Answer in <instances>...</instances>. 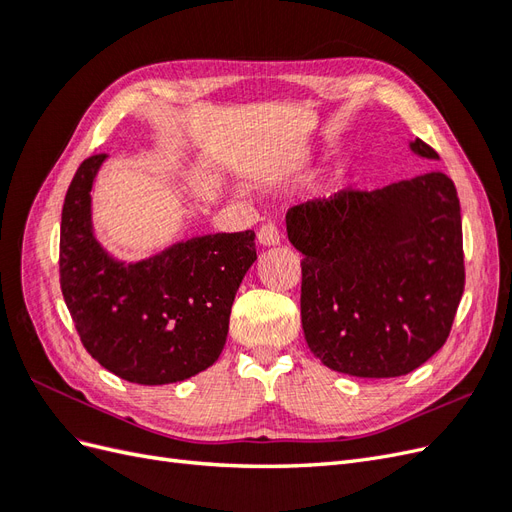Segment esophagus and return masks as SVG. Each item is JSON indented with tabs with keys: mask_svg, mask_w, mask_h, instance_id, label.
Listing matches in <instances>:
<instances>
[{
	"mask_svg": "<svg viewBox=\"0 0 512 512\" xmlns=\"http://www.w3.org/2000/svg\"><path fill=\"white\" fill-rule=\"evenodd\" d=\"M280 241H282L280 228H277L275 224L267 222V224L260 226V230H258V243H260V245L271 247V245H277Z\"/></svg>",
	"mask_w": 512,
	"mask_h": 512,
	"instance_id": "34e87169",
	"label": "esophagus"
}]
</instances>
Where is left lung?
Here are the masks:
<instances>
[{"mask_svg": "<svg viewBox=\"0 0 512 512\" xmlns=\"http://www.w3.org/2000/svg\"><path fill=\"white\" fill-rule=\"evenodd\" d=\"M410 149L440 160L421 138ZM286 230L305 256L301 322L322 365L397 378L444 346L466 282L459 198L444 173L307 200L288 209Z\"/></svg>", "mask_w": 512, "mask_h": 512, "instance_id": "left-lung-1", "label": "left lung"}]
</instances>
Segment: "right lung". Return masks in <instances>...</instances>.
<instances>
[{"label":"right lung","instance_id":"add662e5","mask_svg":"<svg viewBox=\"0 0 512 512\" xmlns=\"http://www.w3.org/2000/svg\"><path fill=\"white\" fill-rule=\"evenodd\" d=\"M106 153L87 158L61 211V292L87 352L134 384H170L211 367L224 350L230 307L256 260V235L215 232L126 262L98 241L91 190Z\"/></svg>","mask_w":512,"mask_h":512}]
</instances>
